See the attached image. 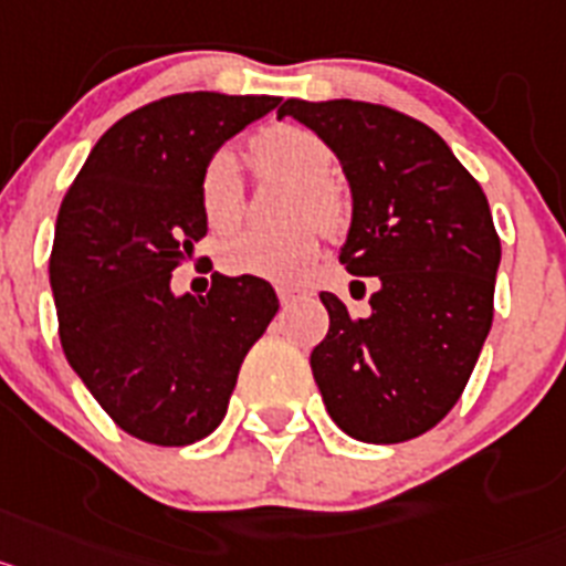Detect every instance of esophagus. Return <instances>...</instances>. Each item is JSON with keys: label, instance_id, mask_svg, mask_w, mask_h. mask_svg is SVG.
<instances>
[{"label": "esophagus", "instance_id": "34e87169", "mask_svg": "<svg viewBox=\"0 0 566 566\" xmlns=\"http://www.w3.org/2000/svg\"><path fill=\"white\" fill-rule=\"evenodd\" d=\"M276 293H279V302L282 304H293L298 296H302V290L293 287V284H279Z\"/></svg>", "mask_w": 566, "mask_h": 566}]
</instances>
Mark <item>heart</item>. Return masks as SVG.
Masks as SVG:
<instances>
[{"label": "heart", "instance_id": "b5f03b06", "mask_svg": "<svg viewBox=\"0 0 566 566\" xmlns=\"http://www.w3.org/2000/svg\"><path fill=\"white\" fill-rule=\"evenodd\" d=\"M253 161L264 176L296 185L290 213H313L322 222H336L338 199L331 188L333 154L316 134L304 127H268L253 139ZM205 222L213 233H230L242 222V174L230 150L208 159L199 179ZM322 233L313 222H296L282 230H244L219 250V262L230 276H255L290 282L316 259Z\"/></svg>", "mask_w": 566, "mask_h": 566}]
</instances>
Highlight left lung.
<instances>
[{
  "mask_svg": "<svg viewBox=\"0 0 566 566\" xmlns=\"http://www.w3.org/2000/svg\"><path fill=\"white\" fill-rule=\"evenodd\" d=\"M350 185L342 264L376 276L367 316L322 293L311 353L331 419L367 444L416 439L453 410L493 324L501 242L488 196L432 127L385 105L287 99ZM361 284V282H358Z\"/></svg>",
  "mask_w": 566,
  "mask_h": 566,
  "instance_id": "left-lung-1",
  "label": "left lung"
}]
</instances>
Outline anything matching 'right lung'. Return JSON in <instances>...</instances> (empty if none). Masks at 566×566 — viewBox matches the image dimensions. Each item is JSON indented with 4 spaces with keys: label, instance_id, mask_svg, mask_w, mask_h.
<instances>
[{
    "label": "right lung",
    "instance_id": "right-lung-1",
    "mask_svg": "<svg viewBox=\"0 0 566 566\" xmlns=\"http://www.w3.org/2000/svg\"><path fill=\"white\" fill-rule=\"evenodd\" d=\"M279 102L196 91L127 113L93 145L59 208L51 290L62 350L136 439L185 447L210 436L276 316L264 279L216 276L208 296H176L170 273L208 233V159Z\"/></svg>",
    "mask_w": 566,
    "mask_h": 566
}]
</instances>
